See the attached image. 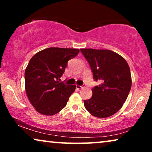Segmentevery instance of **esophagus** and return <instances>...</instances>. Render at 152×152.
Listing matches in <instances>:
<instances>
[{"instance_id": "1", "label": "esophagus", "mask_w": 152, "mask_h": 152, "mask_svg": "<svg viewBox=\"0 0 152 152\" xmlns=\"http://www.w3.org/2000/svg\"><path fill=\"white\" fill-rule=\"evenodd\" d=\"M76 88L77 89H82V88H84V86H80V85H76Z\"/></svg>"}]
</instances>
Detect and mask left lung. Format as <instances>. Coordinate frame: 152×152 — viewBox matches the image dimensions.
<instances>
[{"label":"left lung","mask_w":152,"mask_h":152,"mask_svg":"<svg viewBox=\"0 0 152 152\" xmlns=\"http://www.w3.org/2000/svg\"><path fill=\"white\" fill-rule=\"evenodd\" d=\"M88 61L93 80L100 83L92 89L91 99L84 107L91 115L104 118L113 115L125 102L132 87V76L127 62L109 50L80 49Z\"/></svg>","instance_id":"obj_1"}]
</instances>
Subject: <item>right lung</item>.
<instances>
[{
  "mask_svg": "<svg viewBox=\"0 0 152 152\" xmlns=\"http://www.w3.org/2000/svg\"><path fill=\"white\" fill-rule=\"evenodd\" d=\"M80 50L48 48L33 56L25 70L27 96L35 110L45 115H53L66 107L75 90V85L59 82L68 60Z\"/></svg>",
  "mask_w": 152,
  "mask_h": 152,
  "instance_id": "1",
  "label": "right lung"
}]
</instances>
